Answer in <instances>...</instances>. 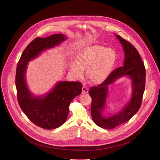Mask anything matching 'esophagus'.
Wrapping results in <instances>:
<instances>
[{"instance_id": "obj_1", "label": "esophagus", "mask_w": 160, "mask_h": 160, "mask_svg": "<svg viewBox=\"0 0 160 160\" xmlns=\"http://www.w3.org/2000/svg\"><path fill=\"white\" fill-rule=\"evenodd\" d=\"M88 92V88L86 87H82V94H87Z\"/></svg>"}]
</instances>
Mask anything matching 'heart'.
<instances>
[{
	"label": "heart",
	"mask_w": 160,
	"mask_h": 160,
	"mask_svg": "<svg viewBox=\"0 0 160 160\" xmlns=\"http://www.w3.org/2000/svg\"><path fill=\"white\" fill-rule=\"evenodd\" d=\"M117 59L112 49H106L98 45L82 49L77 55V61L70 64V71L76 78H81L87 68V78L93 83L102 82L110 73Z\"/></svg>",
	"instance_id": "heart-1"
}]
</instances>
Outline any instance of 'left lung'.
<instances>
[{
  "label": "left lung",
  "instance_id": "1",
  "mask_svg": "<svg viewBox=\"0 0 160 160\" xmlns=\"http://www.w3.org/2000/svg\"><path fill=\"white\" fill-rule=\"evenodd\" d=\"M120 40L125 52L123 66L112 71L106 79L98 86L90 87L89 95L92 98L91 115L94 122L99 127L112 129L127 122L141 108L146 85V69L138 51L128 41L119 35ZM128 76L132 81V96L131 101L117 115L105 118L102 115L108 92V85L118 78Z\"/></svg>",
  "mask_w": 160,
  "mask_h": 160
}]
</instances>
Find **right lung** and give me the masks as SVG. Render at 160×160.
I'll list each match as a JSON object with an SVG mask.
<instances>
[{
	"label": "right lung",
	"instance_id": "right-lung-1",
	"mask_svg": "<svg viewBox=\"0 0 160 160\" xmlns=\"http://www.w3.org/2000/svg\"><path fill=\"white\" fill-rule=\"evenodd\" d=\"M66 38L61 33L35 38L22 52L17 64L15 82L19 105L32 122L44 129L58 128L66 122L69 105L81 94L82 85L79 82H59L47 95L34 97L25 82L26 69L28 62L42 51L59 45Z\"/></svg>",
	"mask_w": 160,
	"mask_h": 160
}]
</instances>
